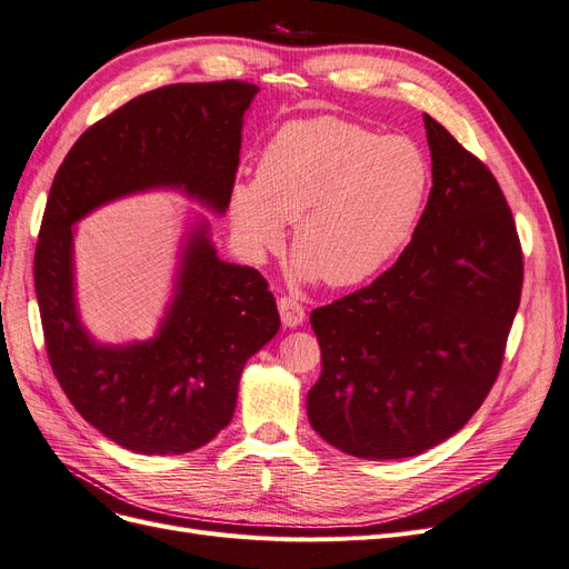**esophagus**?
<instances>
[{
  "mask_svg": "<svg viewBox=\"0 0 569 569\" xmlns=\"http://www.w3.org/2000/svg\"><path fill=\"white\" fill-rule=\"evenodd\" d=\"M280 317L284 327H301L306 320V308L299 303V299L293 297H280L278 299Z\"/></svg>",
  "mask_w": 569,
  "mask_h": 569,
  "instance_id": "obj_1",
  "label": "esophagus"
}]
</instances>
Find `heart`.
Instances as JSON below:
<instances>
[{"mask_svg": "<svg viewBox=\"0 0 569 569\" xmlns=\"http://www.w3.org/2000/svg\"><path fill=\"white\" fill-rule=\"evenodd\" d=\"M420 147L322 117L284 126L261 153L254 184L233 191L231 219L244 254L261 261L293 221L297 272L350 287L369 280L411 240L429 196Z\"/></svg>", "mask_w": 569, "mask_h": 569, "instance_id": "obj_1", "label": "heart"}]
</instances>
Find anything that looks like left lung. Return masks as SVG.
Returning a JSON list of instances; mask_svg holds the SVG:
<instances>
[{"label": "left lung", "mask_w": 569, "mask_h": 569, "mask_svg": "<svg viewBox=\"0 0 569 569\" xmlns=\"http://www.w3.org/2000/svg\"><path fill=\"white\" fill-rule=\"evenodd\" d=\"M431 191L411 242L369 287L310 312L322 373L312 429L363 460L446 441L502 369L520 303L522 249L488 166L425 113Z\"/></svg>", "instance_id": "obj_1"}]
</instances>
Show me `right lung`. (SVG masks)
Segmentation results:
<instances>
[{
    "label": "right lung",
    "mask_w": 569,
    "mask_h": 569,
    "mask_svg": "<svg viewBox=\"0 0 569 569\" xmlns=\"http://www.w3.org/2000/svg\"><path fill=\"white\" fill-rule=\"evenodd\" d=\"M257 90L229 79L132 98L81 134L49 191L34 289L53 376L86 422L144 456H181L231 422L244 361L280 329L278 306L257 268L217 259L202 223L156 338L98 346L74 306L72 226L107 200L151 187H181L223 212Z\"/></svg>",
    "instance_id": "1"
}]
</instances>
